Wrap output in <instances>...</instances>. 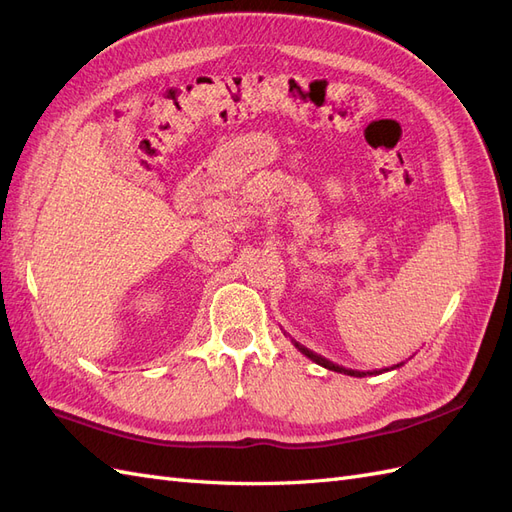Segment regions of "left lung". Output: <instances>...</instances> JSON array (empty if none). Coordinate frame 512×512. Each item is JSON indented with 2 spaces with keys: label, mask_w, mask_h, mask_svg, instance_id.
<instances>
[{
  "label": "left lung",
  "mask_w": 512,
  "mask_h": 512,
  "mask_svg": "<svg viewBox=\"0 0 512 512\" xmlns=\"http://www.w3.org/2000/svg\"><path fill=\"white\" fill-rule=\"evenodd\" d=\"M292 344H294V348H299L307 359H312L314 363H318L320 367H324V369H331V371H337V374H348V376H354V378H365V376H378V374H384V371H391V369H399L401 365H404L406 361H401V363H397V365H393V367H384V369H374V371H359V369H346V367H342V365H335L333 361H329V359H324V356H320V354H316V352H312L309 348H305V346H301L299 342H294L292 339Z\"/></svg>",
  "instance_id": "8db88e82"
}]
</instances>
